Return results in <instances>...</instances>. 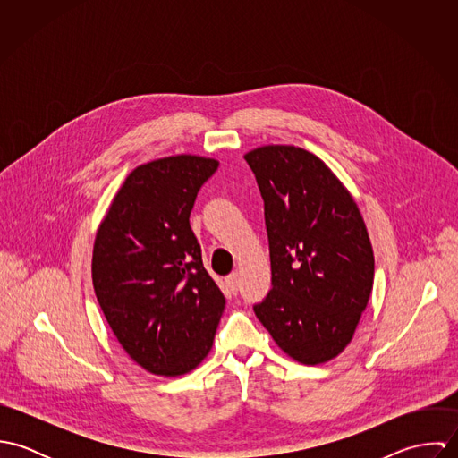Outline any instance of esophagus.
<instances>
[{"instance_id": "34e87169", "label": "esophagus", "mask_w": 458, "mask_h": 458, "mask_svg": "<svg viewBox=\"0 0 458 458\" xmlns=\"http://www.w3.org/2000/svg\"><path fill=\"white\" fill-rule=\"evenodd\" d=\"M227 285L231 287L233 293H238V287H240V275L238 273H231L227 278H225Z\"/></svg>"}]
</instances>
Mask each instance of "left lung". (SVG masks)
Returning <instances> with one entry per match:
<instances>
[{
  "label": "left lung",
  "mask_w": 458,
  "mask_h": 458,
  "mask_svg": "<svg viewBox=\"0 0 458 458\" xmlns=\"http://www.w3.org/2000/svg\"><path fill=\"white\" fill-rule=\"evenodd\" d=\"M269 242L271 291L254 307L294 361L321 365L352 340L374 285V250L360 208L314 153L266 144L245 155Z\"/></svg>",
  "instance_id": "8db88e82"
}]
</instances>
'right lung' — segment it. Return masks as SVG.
Here are the masks:
<instances>
[{
	"mask_svg": "<svg viewBox=\"0 0 458 458\" xmlns=\"http://www.w3.org/2000/svg\"><path fill=\"white\" fill-rule=\"evenodd\" d=\"M216 169L218 160L187 153L135 167L95 236L100 309L125 352L155 376L199 367L225 309L191 229L197 192Z\"/></svg>",
	"mask_w": 458,
	"mask_h": 458,
	"instance_id": "add662e5",
	"label": "right lung"
}]
</instances>
